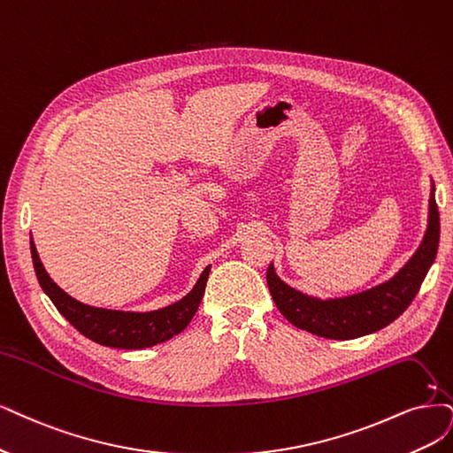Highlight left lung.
Segmentation results:
<instances>
[{"label": "left lung", "instance_id": "left-lung-1", "mask_svg": "<svg viewBox=\"0 0 453 453\" xmlns=\"http://www.w3.org/2000/svg\"><path fill=\"white\" fill-rule=\"evenodd\" d=\"M439 239L441 218L434 188H431L429 224L424 241L403 269L388 281L358 295L319 300L289 288L276 276L274 266L269 265L266 283L278 310L296 328L328 340H355L390 325L411 306L437 257Z\"/></svg>", "mask_w": 453, "mask_h": 453}]
</instances>
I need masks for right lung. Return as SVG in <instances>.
Masks as SVG:
<instances>
[{
  "mask_svg": "<svg viewBox=\"0 0 453 453\" xmlns=\"http://www.w3.org/2000/svg\"><path fill=\"white\" fill-rule=\"evenodd\" d=\"M31 257L42 291L50 296V300H52L54 306L65 319L95 343L117 349L153 347L157 343L177 336L179 332L187 328L197 311L201 298H203L211 271V266H207L203 274L199 276L194 289L187 296L180 298L179 303L157 311L134 313L93 308L78 303V300L66 295L58 283H54V280L48 276L33 241Z\"/></svg>",
  "mask_w": 453,
  "mask_h": 453,
  "instance_id": "obj_1",
  "label": "right lung"
}]
</instances>
